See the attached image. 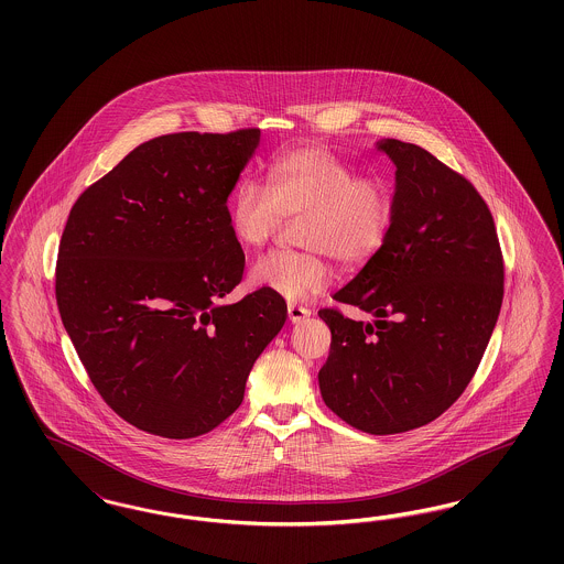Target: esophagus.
Returning <instances> with one entry per match:
<instances>
[{
  "mask_svg": "<svg viewBox=\"0 0 564 564\" xmlns=\"http://www.w3.org/2000/svg\"><path fill=\"white\" fill-rule=\"evenodd\" d=\"M288 315H290V319L294 323L304 322L311 313H308V308L306 306H302L300 302H295L292 300L290 304H288Z\"/></svg>",
  "mask_w": 564,
  "mask_h": 564,
  "instance_id": "obj_1",
  "label": "esophagus"
}]
</instances>
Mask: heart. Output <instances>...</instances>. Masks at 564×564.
<instances>
[{"mask_svg": "<svg viewBox=\"0 0 564 564\" xmlns=\"http://www.w3.org/2000/svg\"><path fill=\"white\" fill-rule=\"evenodd\" d=\"M323 239L338 256H357L368 249L375 237V215L361 196H343L317 214Z\"/></svg>", "mask_w": 564, "mask_h": 564, "instance_id": "b5f03b06", "label": "heart"}]
</instances>
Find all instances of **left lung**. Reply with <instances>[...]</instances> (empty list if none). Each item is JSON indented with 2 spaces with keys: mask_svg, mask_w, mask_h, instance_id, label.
<instances>
[{
  "mask_svg": "<svg viewBox=\"0 0 564 564\" xmlns=\"http://www.w3.org/2000/svg\"><path fill=\"white\" fill-rule=\"evenodd\" d=\"M251 137L150 139L72 207L58 313L99 395L137 430L171 440L215 430L285 323L283 297L267 288L224 300L245 269L226 200Z\"/></svg>",
  "mask_w": 564,
  "mask_h": 564,
  "instance_id": "obj_1",
  "label": "left lung"
}]
</instances>
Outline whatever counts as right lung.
Here are the masks:
<instances>
[{"mask_svg":"<svg viewBox=\"0 0 564 564\" xmlns=\"http://www.w3.org/2000/svg\"><path fill=\"white\" fill-rule=\"evenodd\" d=\"M395 164L391 224L380 249L334 300L372 322L323 308L332 332L323 402L366 433L423 427L476 375L503 302V256L476 188L400 139L376 141Z\"/></svg>","mask_w":564,"mask_h":564,"instance_id":"right-lung-1","label":"right lung"}]
</instances>
